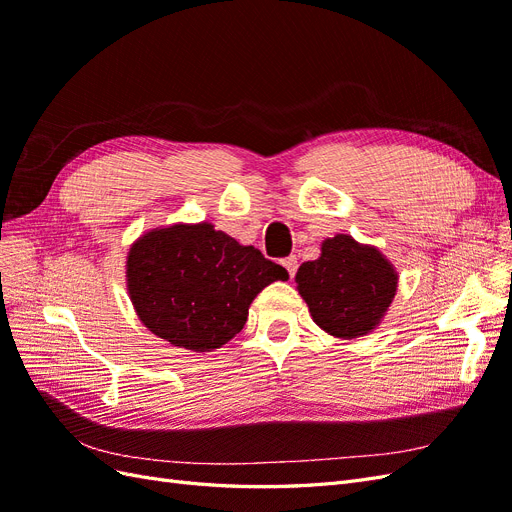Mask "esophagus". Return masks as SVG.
<instances>
[{"label":"esophagus","mask_w":512,"mask_h":512,"mask_svg":"<svg viewBox=\"0 0 512 512\" xmlns=\"http://www.w3.org/2000/svg\"><path fill=\"white\" fill-rule=\"evenodd\" d=\"M282 265H284V269L288 271V275H290V277H294V273H297V256H288V258H284V260H282Z\"/></svg>","instance_id":"34e87169"}]
</instances>
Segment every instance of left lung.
<instances>
[{
    "label": "left lung",
    "instance_id": "1",
    "mask_svg": "<svg viewBox=\"0 0 512 512\" xmlns=\"http://www.w3.org/2000/svg\"><path fill=\"white\" fill-rule=\"evenodd\" d=\"M294 282L322 331L356 339L380 327L399 275L378 247L335 235L322 241L316 260L303 262Z\"/></svg>",
    "mask_w": 512,
    "mask_h": 512
}]
</instances>
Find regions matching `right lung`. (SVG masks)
Masks as SVG:
<instances>
[{
	"label": "right lung",
	"instance_id": "right-lung-1",
	"mask_svg": "<svg viewBox=\"0 0 512 512\" xmlns=\"http://www.w3.org/2000/svg\"><path fill=\"white\" fill-rule=\"evenodd\" d=\"M277 280H288L284 267L209 222L147 230L126 258L136 316L153 335L192 352L228 344L256 294Z\"/></svg>",
	"mask_w": 512,
	"mask_h": 512
}]
</instances>
